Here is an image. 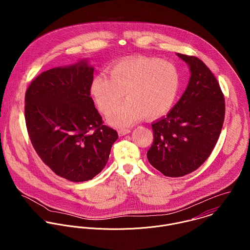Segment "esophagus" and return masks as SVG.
<instances>
[{
	"instance_id": "obj_1",
	"label": "esophagus",
	"mask_w": 250,
	"mask_h": 250,
	"mask_svg": "<svg viewBox=\"0 0 250 250\" xmlns=\"http://www.w3.org/2000/svg\"><path fill=\"white\" fill-rule=\"evenodd\" d=\"M130 132H131L130 129H120V130H118V135H119L120 137H123V136L129 134Z\"/></svg>"
}]
</instances>
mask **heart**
<instances>
[{
	"instance_id": "1",
	"label": "heart",
	"mask_w": 250,
	"mask_h": 250,
	"mask_svg": "<svg viewBox=\"0 0 250 250\" xmlns=\"http://www.w3.org/2000/svg\"><path fill=\"white\" fill-rule=\"evenodd\" d=\"M109 76L97 74L90 92L99 109L107 113L125 96L127 101L107 116L110 124L131 126L143 116L148 119L167 114L180 88V74L174 64L158 58L133 57L113 63Z\"/></svg>"
}]
</instances>
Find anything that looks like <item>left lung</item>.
<instances>
[{
	"label": "left lung",
	"instance_id": "1",
	"mask_svg": "<svg viewBox=\"0 0 250 250\" xmlns=\"http://www.w3.org/2000/svg\"><path fill=\"white\" fill-rule=\"evenodd\" d=\"M190 70L188 84L166 117L154 122L149 163L164 175L181 177L211 155L225 115L224 96L214 74L198 58L177 54Z\"/></svg>",
	"mask_w": 250,
	"mask_h": 250
}]
</instances>
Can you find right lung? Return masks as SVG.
Listing matches in <instances>:
<instances>
[{
  "instance_id": "1",
  "label": "right lung",
  "mask_w": 250,
  "mask_h": 250,
  "mask_svg": "<svg viewBox=\"0 0 250 250\" xmlns=\"http://www.w3.org/2000/svg\"><path fill=\"white\" fill-rule=\"evenodd\" d=\"M93 67L86 61L41 73L25 96V119L32 144L57 175L91 180L107 164L117 140L90 97Z\"/></svg>"
}]
</instances>
